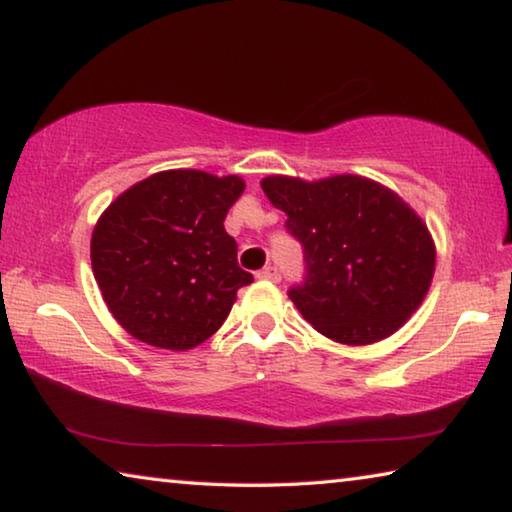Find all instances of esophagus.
I'll use <instances>...</instances> for the list:
<instances>
[{"mask_svg": "<svg viewBox=\"0 0 512 512\" xmlns=\"http://www.w3.org/2000/svg\"><path fill=\"white\" fill-rule=\"evenodd\" d=\"M257 277H262V280H271V282H280L282 275H280V271H277V266L268 264V266L262 268V271L257 273Z\"/></svg>", "mask_w": 512, "mask_h": 512, "instance_id": "34e87169", "label": "esophagus"}]
</instances>
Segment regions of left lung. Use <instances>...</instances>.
<instances>
[{
	"mask_svg": "<svg viewBox=\"0 0 512 512\" xmlns=\"http://www.w3.org/2000/svg\"><path fill=\"white\" fill-rule=\"evenodd\" d=\"M262 189L287 214L305 277L289 298L327 339L368 345L400 329L429 291L436 248L391 189L361 176L318 183L271 176Z\"/></svg>",
	"mask_w": 512,
	"mask_h": 512,
	"instance_id": "obj_1",
	"label": "left lung"
}]
</instances>
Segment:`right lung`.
I'll return each instance as SVG.
<instances>
[{"label":"right lung","mask_w":512,"mask_h":512,"mask_svg":"<svg viewBox=\"0 0 512 512\" xmlns=\"http://www.w3.org/2000/svg\"><path fill=\"white\" fill-rule=\"evenodd\" d=\"M244 192L237 176L162 171L126 189L92 232V271L117 323L164 350L203 343L253 275L237 262L225 214Z\"/></svg>","instance_id":"obj_1"}]
</instances>
